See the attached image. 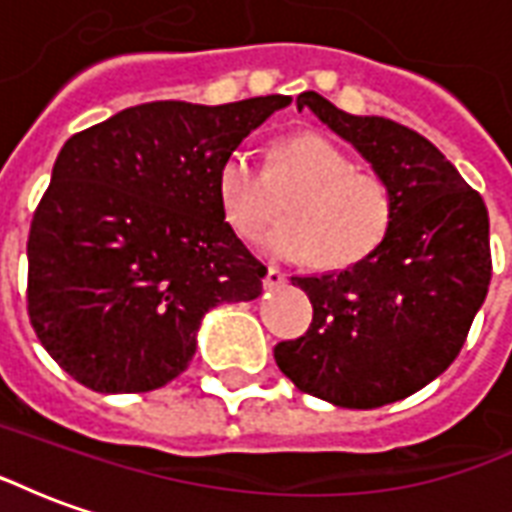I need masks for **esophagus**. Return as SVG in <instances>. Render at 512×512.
I'll list each match as a JSON object with an SVG mask.
<instances>
[{"instance_id":"34e87169","label":"esophagus","mask_w":512,"mask_h":512,"mask_svg":"<svg viewBox=\"0 0 512 512\" xmlns=\"http://www.w3.org/2000/svg\"><path fill=\"white\" fill-rule=\"evenodd\" d=\"M263 282H266V288H282V285H285V274H282L279 268L271 266L266 271V279H263Z\"/></svg>"}]
</instances>
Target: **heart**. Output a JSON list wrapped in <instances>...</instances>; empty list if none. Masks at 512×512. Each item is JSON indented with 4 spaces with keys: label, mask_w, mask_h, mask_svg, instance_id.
<instances>
[{
    "label": "heart",
    "mask_w": 512,
    "mask_h": 512,
    "mask_svg": "<svg viewBox=\"0 0 512 512\" xmlns=\"http://www.w3.org/2000/svg\"><path fill=\"white\" fill-rule=\"evenodd\" d=\"M216 194L227 224L255 238L285 201V222L260 238L279 260L312 257L321 268H348L376 252L392 227L395 202L384 180L351 169L343 150L321 134L282 139L263 169L246 150L224 158Z\"/></svg>",
    "instance_id": "obj_1"
}]
</instances>
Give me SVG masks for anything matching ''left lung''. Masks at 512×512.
Wrapping results in <instances>:
<instances>
[{"label": "left lung", "instance_id": "1", "mask_svg": "<svg viewBox=\"0 0 512 512\" xmlns=\"http://www.w3.org/2000/svg\"><path fill=\"white\" fill-rule=\"evenodd\" d=\"M296 106L362 153L392 191L376 252L321 277H290L312 301L304 337L274 348L301 392L340 408L414 395L461 354L491 282L488 211L439 147L386 117L348 115L318 93Z\"/></svg>", "mask_w": 512, "mask_h": 512}]
</instances>
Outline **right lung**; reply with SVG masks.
I'll list each match as a JSON object with an SVG mask.
<instances>
[{"instance_id": "1", "label": "right lung", "mask_w": 512, "mask_h": 512, "mask_svg": "<svg viewBox=\"0 0 512 512\" xmlns=\"http://www.w3.org/2000/svg\"><path fill=\"white\" fill-rule=\"evenodd\" d=\"M288 95L153 101L73 134L29 227L27 310L51 359L106 395L189 367L202 315L263 293L268 268L224 222L222 161Z\"/></svg>"}]
</instances>
